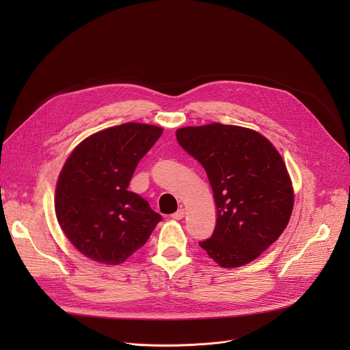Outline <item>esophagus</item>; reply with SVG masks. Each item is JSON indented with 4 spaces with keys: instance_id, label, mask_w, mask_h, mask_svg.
Returning <instances> with one entry per match:
<instances>
[{
    "instance_id": "1",
    "label": "esophagus",
    "mask_w": 350,
    "mask_h": 350,
    "mask_svg": "<svg viewBox=\"0 0 350 350\" xmlns=\"http://www.w3.org/2000/svg\"><path fill=\"white\" fill-rule=\"evenodd\" d=\"M184 216H185V211H184V209H178L177 212H174V213L172 215V217H173L174 220H181Z\"/></svg>"
}]
</instances>
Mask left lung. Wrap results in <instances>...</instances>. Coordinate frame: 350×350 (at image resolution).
Returning a JSON list of instances; mask_svg holds the SVG:
<instances>
[{"label":"left lung","instance_id":"obj_1","mask_svg":"<svg viewBox=\"0 0 350 350\" xmlns=\"http://www.w3.org/2000/svg\"><path fill=\"white\" fill-rule=\"evenodd\" d=\"M176 137L205 169L217 208L215 231L199 246L226 269L255 260L282 234L293 208L281 155L262 134L239 126L183 127Z\"/></svg>","mask_w":350,"mask_h":350}]
</instances>
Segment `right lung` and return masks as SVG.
Listing matches in <instances>:
<instances>
[{"instance_id": "obj_1", "label": "right lung", "mask_w": 350, "mask_h": 350, "mask_svg": "<svg viewBox=\"0 0 350 350\" xmlns=\"http://www.w3.org/2000/svg\"><path fill=\"white\" fill-rule=\"evenodd\" d=\"M162 129L124 123L98 131L65 162L55 191L58 223L84 256L120 265L152 234L162 216L129 191L133 173Z\"/></svg>"}]
</instances>
